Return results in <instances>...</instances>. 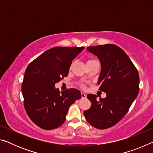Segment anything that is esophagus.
Returning <instances> with one entry per match:
<instances>
[{"instance_id":"34e87169","label":"esophagus","mask_w":153,"mask_h":153,"mask_svg":"<svg viewBox=\"0 0 153 153\" xmlns=\"http://www.w3.org/2000/svg\"><path fill=\"white\" fill-rule=\"evenodd\" d=\"M81 95H82V98H86V94H84V93L82 92Z\"/></svg>"}]
</instances>
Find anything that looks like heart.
<instances>
[{
    "label": "heart",
    "instance_id": "1",
    "mask_svg": "<svg viewBox=\"0 0 153 153\" xmlns=\"http://www.w3.org/2000/svg\"><path fill=\"white\" fill-rule=\"evenodd\" d=\"M95 61V60H94V59H89V60L87 61V63H90V62H92V61ZM81 86H84V85H83V84H82V85H81Z\"/></svg>",
    "mask_w": 153,
    "mask_h": 153
}]
</instances>
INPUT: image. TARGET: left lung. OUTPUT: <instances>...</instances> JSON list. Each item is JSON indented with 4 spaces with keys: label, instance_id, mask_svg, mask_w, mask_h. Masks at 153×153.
<instances>
[{
    "label": "left lung",
    "instance_id": "left-lung-1",
    "mask_svg": "<svg viewBox=\"0 0 153 153\" xmlns=\"http://www.w3.org/2000/svg\"><path fill=\"white\" fill-rule=\"evenodd\" d=\"M87 50L98 56L101 64L98 84L107 97L97 100V95L88 94L91 107L84 111V115L93 127L107 129L126 115L136 99L139 92V74L129 56L117 46L108 44L89 46Z\"/></svg>",
    "mask_w": 153,
    "mask_h": 153
}]
</instances>
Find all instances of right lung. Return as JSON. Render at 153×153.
<instances>
[{"label":"right lung","mask_w":153,"mask_h":153,"mask_svg":"<svg viewBox=\"0 0 153 153\" xmlns=\"http://www.w3.org/2000/svg\"><path fill=\"white\" fill-rule=\"evenodd\" d=\"M84 47H56L45 51L29 64L22 91L27 115L36 125L53 129L63 124L69 108L81 98L79 90L60 92L56 83L68 76L72 61Z\"/></svg>","instance_id":"1"}]
</instances>
